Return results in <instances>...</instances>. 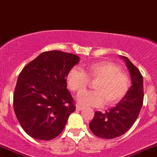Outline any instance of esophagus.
<instances>
[{"label":"esophagus","mask_w":157,"mask_h":157,"mask_svg":"<svg viewBox=\"0 0 157 157\" xmlns=\"http://www.w3.org/2000/svg\"><path fill=\"white\" fill-rule=\"evenodd\" d=\"M83 109H84V106H82V105L77 104V110H82Z\"/></svg>","instance_id":"1"}]
</instances>
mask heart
Here are the masks:
<instances>
[{"mask_svg":"<svg viewBox=\"0 0 157 157\" xmlns=\"http://www.w3.org/2000/svg\"><path fill=\"white\" fill-rule=\"evenodd\" d=\"M90 80H96L93 85L94 91L78 94L77 101L82 105L101 106L105 101L107 105H114L125 97L131 87L128 73L122 71L118 65L108 61L90 63L84 71L73 67L66 76V84L73 92L84 90Z\"/></svg>","mask_w":157,"mask_h":157,"instance_id":"1","label":"heart"}]
</instances>
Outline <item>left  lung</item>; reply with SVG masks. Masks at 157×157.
Here are the masks:
<instances>
[{"mask_svg":"<svg viewBox=\"0 0 157 157\" xmlns=\"http://www.w3.org/2000/svg\"><path fill=\"white\" fill-rule=\"evenodd\" d=\"M121 58L126 62L132 85L115 107L105 113H94V118L89 124L94 135L105 139H112L126 133L138 118L143 104V77L128 58L122 56Z\"/></svg>","mask_w":157,"mask_h":157,"instance_id":"left-lung-1","label":"left lung"}]
</instances>
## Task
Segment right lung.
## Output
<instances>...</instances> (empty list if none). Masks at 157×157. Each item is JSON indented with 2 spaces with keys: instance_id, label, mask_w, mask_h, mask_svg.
<instances>
[{
  "instance_id": "1",
  "label": "right lung",
  "mask_w": 157,
  "mask_h": 157,
  "mask_svg": "<svg viewBox=\"0 0 157 157\" xmlns=\"http://www.w3.org/2000/svg\"><path fill=\"white\" fill-rule=\"evenodd\" d=\"M79 59L61 51L44 52L21 71L13 107L21 127L30 137L48 141L63 131L69 116L76 110L66 76Z\"/></svg>"
}]
</instances>
